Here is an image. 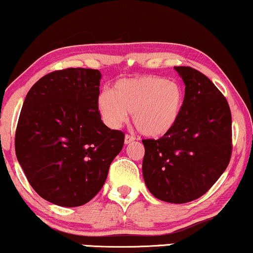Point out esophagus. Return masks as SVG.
Instances as JSON below:
<instances>
[{
    "label": "esophagus",
    "mask_w": 253,
    "mask_h": 253,
    "mask_svg": "<svg viewBox=\"0 0 253 253\" xmlns=\"http://www.w3.org/2000/svg\"><path fill=\"white\" fill-rule=\"evenodd\" d=\"M134 140H135V136L129 135V134L125 135V144H126V145L130 144V142H133V141H134Z\"/></svg>",
    "instance_id": "1"
}]
</instances>
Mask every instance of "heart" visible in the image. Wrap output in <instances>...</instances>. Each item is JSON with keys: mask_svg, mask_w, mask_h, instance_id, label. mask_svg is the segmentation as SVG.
Wrapping results in <instances>:
<instances>
[{"mask_svg": "<svg viewBox=\"0 0 253 253\" xmlns=\"http://www.w3.org/2000/svg\"><path fill=\"white\" fill-rule=\"evenodd\" d=\"M184 95L174 81L141 77L118 81L111 93L100 94L97 107L108 126L118 128L132 113L141 134L157 138L169 133L181 114Z\"/></svg>", "mask_w": 253, "mask_h": 253, "instance_id": "1", "label": "heart"}]
</instances>
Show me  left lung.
Wrapping results in <instances>:
<instances>
[{
	"mask_svg": "<svg viewBox=\"0 0 253 253\" xmlns=\"http://www.w3.org/2000/svg\"><path fill=\"white\" fill-rule=\"evenodd\" d=\"M185 84L178 123L159 139H144L142 174L150 192L167 203L196 200L213 186L232 154L226 97L192 67H174Z\"/></svg>",
	"mask_w": 253,
	"mask_h": 253,
	"instance_id": "obj_1",
	"label": "left lung"
}]
</instances>
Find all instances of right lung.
<instances>
[{
    "mask_svg": "<svg viewBox=\"0 0 253 253\" xmlns=\"http://www.w3.org/2000/svg\"><path fill=\"white\" fill-rule=\"evenodd\" d=\"M101 73L66 68L29 89L15 132V152L35 192L75 208L101 190L123 150L124 132L102 123L97 107Z\"/></svg>",
    "mask_w": 253,
    "mask_h": 253,
    "instance_id": "obj_1",
    "label": "right lung"
}]
</instances>
